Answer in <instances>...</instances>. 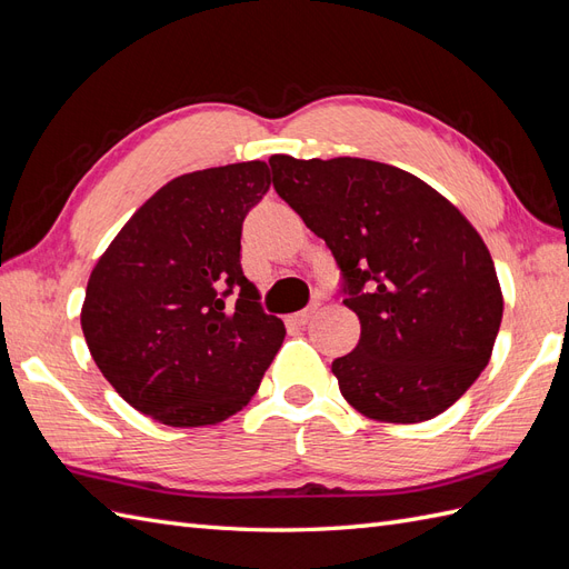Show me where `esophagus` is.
<instances>
[{
	"label": "esophagus",
	"mask_w": 569,
	"mask_h": 569,
	"mask_svg": "<svg viewBox=\"0 0 569 569\" xmlns=\"http://www.w3.org/2000/svg\"><path fill=\"white\" fill-rule=\"evenodd\" d=\"M315 317V308H308V310H300L296 315L288 317V325H296V327H305L310 322V319Z\"/></svg>",
	"instance_id": "obj_1"
}]
</instances>
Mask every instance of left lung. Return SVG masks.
Returning <instances> with one entry per match:
<instances>
[{
  "mask_svg": "<svg viewBox=\"0 0 569 569\" xmlns=\"http://www.w3.org/2000/svg\"><path fill=\"white\" fill-rule=\"evenodd\" d=\"M273 189L341 271L360 341L331 362L343 399L382 423H423L486 370L502 322L492 257L416 174L366 158L271 156Z\"/></svg>",
  "mask_w": 569,
  "mask_h": 569,
  "instance_id": "8db88e82",
  "label": "left lung"
}]
</instances>
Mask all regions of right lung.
Wrapping results in <instances>:
<instances>
[{
    "label": "right lung",
    "mask_w": 569,
    "mask_h": 569,
    "mask_svg": "<svg viewBox=\"0 0 569 569\" xmlns=\"http://www.w3.org/2000/svg\"><path fill=\"white\" fill-rule=\"evenodd\" d=\"M261 160L160 187L110 242L86 288L81 329L98 370L172 428L238 413L286 337L240 264L247 213L269 192Z\"/></svg>",
    "instance_id": "right-lung-1"
}]
</instances>
